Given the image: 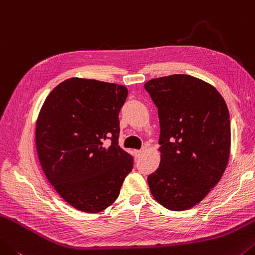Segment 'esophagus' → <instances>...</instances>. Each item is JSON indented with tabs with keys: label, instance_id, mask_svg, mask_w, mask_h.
I'll return each instance as SVG.
<instances>
[{
	"label": "esophagus",
	"instance_id": "esophagus-1",
	"mask_svg": "<svg viewBox=\"0 0 255 255\" xmlns=\"http://www.w3.org/2000/svg\"><path fill=\"white\" fill-rule=\"evenodd\" d=\"M133 153H134L135 157H140L141 153H142V150H134V151H133Z\"/></svg>",
	"mask_w": 255,
	"mask_h": 255
}]
</instances>
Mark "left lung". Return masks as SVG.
I'll return each mask as SVG.
<instances>
[{
	"label": "left lung",
	"instance_id": "left-lung-1",
	"mask_svg": "<svg viewBox=\"0 0 255 255\" xmlns=\"http://www.w3.org/2000/svg\"><path fill=\"white\" fill-rule=\"evenodd\" d=\"M158 107L160 164L148 176L152 197L183 211L207 197L226 169L231 120L226 102L210 83L187 74L144 83Z\"/></svg>",
	"mask_w": 255,
	"mask_h": 255
}]
</instances>
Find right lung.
I'll list each match as a JSON object with an SVG mask.
<instances>
[{
    "instance_id": "right-lung-1",
    "label": "right lung",
    "mask_w": 255,
    "mask_h": 255,
    "mask_svg": "<svg viewBox=\"0 0 255 255\" xmlns=\"http://www.w3.org/2000/svg\"><path fill=\"white\" fill-rule=\"evenodd\" d=\"M127 87L70 78L54 88L36 122V148L48 182L64 201L88 214L115 202L133 158L119 145ZM105 139L111 142L105 144Z\"/></svg>"
}]
</instances>
